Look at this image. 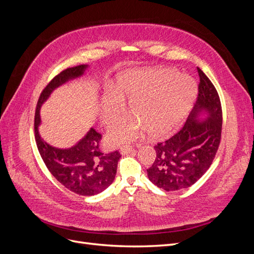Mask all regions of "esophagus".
<instances>
[{
    "mask_svg": "<svg viewBox=\"0 0 254 254\" xmlns=\"http://www.w3.org/2000/svg\"><path fill=\"white\" fill-rule=\"evenodd\" d=\"M121 153L122 155H128V153H134L135 150L131 147V146H123L121 147Z\"/></svg>",
    "mask_w": 254,
    "mask_h": 254,
    "instance_id": "esophagus-1",
    "label": "esophagus"
}]
</instances>
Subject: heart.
I'll return each instance as SVG.
<instances>
[{
	"mask_svg": "<svg viewBox=\"0 0 254 254\" xmlns=\"http://www.w3.org/2000/svg\"><path fill=\"white\" fill-rule=\"evenodd\" d=\"M130 97L127 117L113 125L107 139L112 145L135 141L144 130L161 137L179 124L196 96V83L190 76L171 68L126 72L120 76L115 93L103 99L99 117L104 125L118 121L125 110L123 98Z\"/></svg>",
	"mask_w": 254,
	"mask_h": 254,
	"instance_id": "heart-1",
	"label": "heart"
}]
</instances>
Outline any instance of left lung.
<instances>
[{
	"mask_svg": "<svg viewBox=\"0 0 254 254\" xmlns=\"http://www.w3.org/2000/svg\"><path fill=\"white\" fill-rule=\"evenodd\" d=\"M198 96L183 127L155 146L156 160L147 170L148 179L166 191L190 188L209 170L221 139L222 111L216 89L197 67ZM208 114L203 121L196 118Z\"/></svg>",
	"mask_w": 254,
	"mask_h": 254,
	"instance_id": "left-lung-1",
	"label": "left lung"
}]
</instances>
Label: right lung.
I'll return each instance as SVG.
<instances>
[{"instance_id":"obj_1","label":"right lung","mask_w":254,"mask_h":254,"mask_svg":"<svg viewBox=\"0 0 254 254\" xmlns=\"http://www.w3.org/2000/svg\"><path fill=\"white\" fill-rule=\"evenodd\" d=\"M87 67V64L67 67L56 75L43 89L36 107L35 139L48 170L64 187L75 194L93 196L101 193L113 182L121 153L118 150L103 152L99 147L102 134L93 128L77 144L67 149L53 147L41 139L38 131V126L41 122L42 104L54 90L68 80L79 77Z\"/></svg>"}]
</instances>
